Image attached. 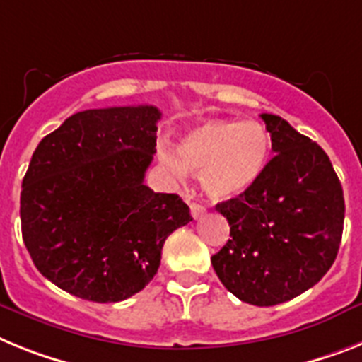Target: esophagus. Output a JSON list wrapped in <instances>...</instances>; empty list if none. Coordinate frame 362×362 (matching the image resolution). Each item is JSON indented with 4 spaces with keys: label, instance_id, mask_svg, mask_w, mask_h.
I'll return each mask as SVG.
<instances>
[{
    "label": "esophagus",
    "instance_id": "obj_1",
    "mask_svg": "<svg viewBox=\"0 0 362 362\" xmlns=\"http://www.w3.org/2000/svg\"><path fill=\"white\" fill-rule=\"evenodd\" d=\"M189 208H191V215H193V218H200L206 214V208L202 204H199V202H191Z\"/></svg>",
    "mask_w": 362,
    "mask_h": 362
}]
</instances>
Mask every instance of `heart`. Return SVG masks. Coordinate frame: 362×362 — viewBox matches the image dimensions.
Returning a JSON list of instances; mask_svg holds the SVG:
<instances>
[{
	"label": "heart",
	"instance_id": "obj_1",
	"mask_svg": "<svg viewBox=\"0 0 362 362\" xmlns=\"http://www.w3.org/2000/svg\"><path fill=\"white\" fill-rule=\"evenodd\" d=\"M270 139L256 121L209 119L197 124L178 141V156L160 148L158 160L173 176L191 171L200 176L211 199L228 200L247 193L263 175Z\"/></svg>",
	"mask_w": 362,
	"mask_h": 362
}]
</instances>
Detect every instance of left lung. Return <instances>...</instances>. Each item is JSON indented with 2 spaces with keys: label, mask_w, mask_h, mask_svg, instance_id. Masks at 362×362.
<instances>
[{
  "label": "left lung",
  "mask_w": 362,
  "mask_h": 362,
  "mask_svg": "<svg viewBox=\"0 0 362 362\" xmlns=\"http://www.w3.org/2000/svg\"><path fill=\"white\" fill-rule=\"evenodd\" d=\"M261 119L274 158L247 193L215 206L232 239L211 265L241 302L269 308L305 293L331 269L342 239L344 195L320 145L279 115Z\"/></svg>",
  "instance_id": "left-lung-1"
}]
</instances>
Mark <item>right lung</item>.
I'll return each mask as SVG.
<instances>
[{
  "mask_svg": "<svg viewBox=\"0 0 362 362\" xmlns=\"http://www.w3.org/2000/svg\"><path fill=\"white\" fill-rule=\"evenodd\" d=\"M156 106L73 114L45 136L21 182V235L40 274L66 293L121 302L154 278L165 239L193 221L175 193L144 184Z\"/></svg>",
  "mask_w": 362,
  "mask_h": 362,
  "instance_id": "add662e5",
  "label": "right lung"
}]
</instances>
